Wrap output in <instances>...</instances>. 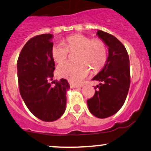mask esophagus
Wrapping results in <instances>:
<instances>
[{
    "instance_id": "obj_1",
    "label": "esophagus",
    "mask_w": 151,
    "mask_h": 151,
    "mask_svg": "<svg viewBox=\"0 0 151 151\" xmlns=\"http://www.w3.org/2000/svg\"><path fill=\"white\" fill-rule=\"evenodd\" d=\"M83 85H78V84H70V87L72 88H80V87H82Z\"/></svg>"
}]
</instances>
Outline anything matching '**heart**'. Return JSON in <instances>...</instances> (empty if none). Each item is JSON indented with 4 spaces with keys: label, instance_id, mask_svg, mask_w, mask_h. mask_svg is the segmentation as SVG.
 <instances>
[{
    "label": "heart",
    "instance_id": "b5f03b06",
    "mask_svg": "<svg viewBox=\"0 0 151 151\" xmlns=\"http://www.w3.org/2000/svg\"><path fill=\"white\" fill-rule=\"evenodd\" d=\"M69 51H79L77 64L64 62L57 67L59 77L72 83L82 82L90 72V67L97 72L105 64L107 59V47L100 39H92L80 34L68 36L64 44H56L51 49L53 59L61 63L67 59Z\"/></svg>",
    "mask_w": 151,
    "mask_h": 151
}]
</instances>
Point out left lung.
Segmentation results:
<instances>
[{
	"label": "left lung",
	"instance_id": "left-lung-1",
	"mask_svg": "<svg viewBox=\"0 0 151 151\" xmlns=\"http://www.w3.org/2000/svg\"><path fill=\"white\" fill-rule=\"evenodd\" d=\"M97 36L108 48V57L102 70L92 78L100 84L94 87L93 97L87 100L89 110L98 118L115 115L123 105L130 83V60L127 50L117 38L97 30Z\"/></svg>",
	"mask_w": 151,
	"mask_h": 151
}]
</instances>
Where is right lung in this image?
<instances>
[{
	"label": "right lung",
	"instance_id": "1",
	"mask_svg": "<svg viewBox=\"0 0 151 151\" xmlns=\"http://www.w3.org/2000/svg\"><path fill=\"white\" fill-rule=\"evenodd\" d=\"M54 35L44 34L29 40L17 62L21 97L31 113L45 122L58 120L66 110V92L70 88L65 79L52 87L55 63L51 56Z\"/></svg>",
	"mask_w": 151,
	"mask_h": 151
}]
</instances>
